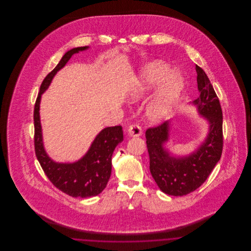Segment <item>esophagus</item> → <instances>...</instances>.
I'll list each match as a JSON object with an SVG mask.
<instances>
[{
	"label": "esophagus",
	"instance_id": "1",
	"mask_svg": "<svg viewBox=\"0 0 251 251\" xmlns=\"http://www.w3.org/2000/svg\"><path fill=\"white\" fill-rule=\"evenodd\" d=\"M128 133L131 136H140L142 134V129L138 124L134 123V124H131L129 126Z\"/></svg>",
	"mask_w": 251,
	"mask_h": 251
}]
</instances>
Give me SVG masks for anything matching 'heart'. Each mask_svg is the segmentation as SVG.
Segmentation results:
<instances>
[{"mask_svg":"<svg viewBox=\"0 0 251 251\" xmlns=\"http://www.w3.org/2000/svg\"><path fill=\"white\" fill-rule=\"evenodd\" d=\"M168 71L169 68L164 62L150 63L142 70L131 87V98L140 100L152 92L161 82L146 109L148 120L153 123L160 122L166 118L177 101L183 87V79L180 73Z\"/></svg>","mask_w":251,"mask_h":251,"instance_id":"obj_1","label":"heart"}]
</instances>
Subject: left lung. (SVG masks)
I'll use <instances>...</instances> for the list:
<instances>
[{
	"label": "left lung",
	"mask_w": 251,
	"mask_h": 251,
	"mask_svg": "<svg viewBox=\"0 0 251 251\" xmlns=\"http://www.w3.org/2000/svg\"><path fill=\"white\" fill-rule=\"evenodd\" d=\"M200 97L194 100L199 113L209 122V133L190 155L173 157L164 148L168 140L169 122L146 131L150 170L159 188L170 196H184L198 189L220 160L223 150V116L215 89L208 76L196 65Z\"/></svg>",
	"instance_id": "obj_1"
}]
</instances>
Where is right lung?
<instances>
[{"instance_id": "1", "label": "right lung", "mask_w": 251, "mask_h": 251, "mask_svg": "<svg viewBox=\"0 0 251 251\" xmlns=\"http://www.w3.org/2000/svg\"><path fill=\"white\" fill-rule=\"evenodd\" d=\"M87 48L85 46L72 49L65 53L58 65L43 80L34 109L36 158L50 182L60 191L73 198L94 197L106 187L112 171L113 152L118 144L123 141V131L120 125L107 127L96 136L86 154L79 161L72 164L53 162L44 150L39 119L41 95L48 88L56 72L68 63L72 55Z\"/></svg>"}]
</instances>
